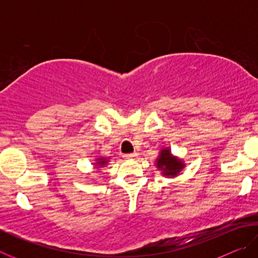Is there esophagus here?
I'll list each match as a JSON object with an SVG mask.
<instances>
[{"instance_id":"1","label":"esophagus","mask_w":258,"mask_h":258,"mask_svg":"<svg viewBox=\"0 0 258 258\" xmlns=\"http://www.w3.org/2000/svg\"><path fill=\"white\" fill-rule=\"evenodd\" d=\"M138 157V152H134V154H128V155H124V158L126 159H134Z\"/></svg>"}]
</instances>
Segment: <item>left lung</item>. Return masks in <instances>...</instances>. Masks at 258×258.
I'll return each instance as SVG.
<instances>
[{
    "instance_id": "obj_1",
    "label": "left lung",
    "mask_w": 258,
    "mask_h": 258,
    "mask_svg": "<svg viewBox=\"0 0 258 258\" xmlns=\"http://www.w3.org/2000/svg\"><path fill=\"white\" fill-rule=\"evenodd\" d=\"M156 167L165 177H176L185 167L184 159L174 156L168 147L161 148L155 161Z\"/></svg>"
}]
</instances>
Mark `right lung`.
<instances>
[{"instance_id": "1", "label": "right lung", "mask_w": 258, "mask_h": 258, "mask_svg": "<svg viewBox=\"0 0 258 258\" xmlns=\"http://www.w3.org/2000/svg\"><path fill=\"white\" fill-rule=\"evenodd\" d=\"M109 161H110V158H108V157H103V156L95 157L94 163H93L94 168H97V169L104 168L109 164Z\"/></svg>"}]
</instances>
